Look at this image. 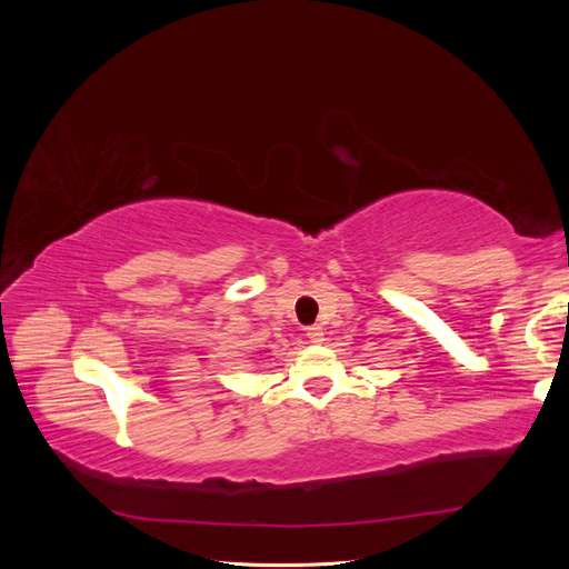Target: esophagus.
I'll use <instances>...</instances> for the list:
<instances>
[{
    "mask_svg": "<svg viewBox=\"0 0 569 569\" xmlns=\"http://www.w3.org/2000/svg\"><path fill=\"white\" fill-rule=\"evenodd\" d=\"M306 337H308V341H311V343H320V341H322V337H325L322 327H318V325L308 327V330H306Z\"/></svg>",
    "mask_w": 569,
    "mask_h": 569,
    "instance_id": "34e87169",
    "label": "esophagus"
}]
</instances>
